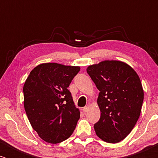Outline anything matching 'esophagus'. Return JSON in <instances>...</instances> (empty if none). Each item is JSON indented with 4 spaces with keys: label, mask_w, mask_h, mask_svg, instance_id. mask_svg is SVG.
Instances as JSON below:
<instances>
[{
    "label": "esophagus",
    "mask_w": 158,
    "mask_h": 158,
    "mask_svg": "<svg viewBox=\"0 0 158 158\" xmlns=\"http://www.w3.org/2000/svg\"><path fill=\"white\" fill-rule=\"evenodd\" d=\"M88 106H85L83 109V112L84 113H85V112H87L88 111Z\"/></svg>",
    "instance_id": "obj_1"
}]
</instances>
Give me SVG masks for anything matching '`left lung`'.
Segmentation results:
<instances>
[{
    "mask_svg": "<svg viewBox=\"0 0 158 158\" xmlns=\"http://www.w3.org/2000/svg\"><path fill=\"white\" fill-rule=\"evenodd\" d=\"M86 70L100 91L96 135L106 142H119L131 132L141 113L144 90L139 77L131 66L118 60H104Z\"/></svg>",
    "mask_w": 158,
    "mask_h": 158,
    "instance_id": "1",
    "label": "left lung"
}]
</instances>
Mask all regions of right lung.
I'll return each mask as SVG.
<instances>
[{
  "label": "right lung",
  "mask_w": 158,
  "mask_h": 158,
  "mask_svg": "<svg viewBox=\"0 0 158 158\" xmlns=\"http://www.w3.org/2000/svg\"><path fill=\"white\" fill-rule=\"evenodd\" d=\"M79 66L42 63L31 71L23 85V106L32 128L45 142L57 144L70 137L80 118L68 88Z\"/></svg>",
  "instance_id": "add662e5"
}]
</instances>
